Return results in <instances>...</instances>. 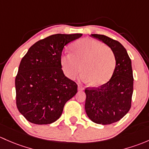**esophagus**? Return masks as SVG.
<instances>
[{"instance_id": "obj_1", "label": "esophagus", "mask_w": 149, "mask_h": 149, "mask_svg": "<svg viewBox=\"0 0 149 149\" xmlns=\"http://www.w3.org/2000/svg\"><path fill=\"white\" fill-rule=\"evenodd\" d=\"M78 90H83L84 87H82V86L81 85H78Z\"/></svg>"}]
</instances>
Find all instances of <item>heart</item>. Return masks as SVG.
Wrapping results in <instances>:
<instances>
[{"label": "heart", "instance_id": "1", "mask_svg": "<svg viewBox=\"0 0 149 149\" xmlns=\"http://www.w3.org/2000/svg\"><path fill=\"white\" fill-rule=\"evenodd\" d=\"M71 53L61 56L64 74L74 78L82 70L81 79L93 86L106 83L111 77L116 66L113 50L94 39H82L72 46Z\"/></svg>", "mask_w": 149, "mask_h": 149}]
</instances>
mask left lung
Wrapping results in <instances>:
<instances>
[{
  "label": "left lung",
  "mask_w": 149,
  "mask_h": 149,
  "mask_svg": "<svg viewBox=\"0 0 149 149\" xmlns=\"http://www.w3.org/2000/svg\"><path fill=\"white\" fill-rule=\"evenodd\" d=\"M92 36L113 50L116 64L107 83L85 89V111L95 123L108 125L120 120L131 109L133 91L131 60L126 49L118 41L105 35L92 34Z\"/></svg>",
  "instance_id": "8db88e82"
}]
</instances>
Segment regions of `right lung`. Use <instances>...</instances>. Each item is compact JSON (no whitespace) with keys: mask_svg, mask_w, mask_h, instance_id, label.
<instances>
[{"mask_svg":"<svg viewBox=\"0 0 149 149\" xmlns=\"http://www.w3.org/2000/svg\"><path fill=\"white\" fill-rule=\"evenodd\" d=\"M82 36L51 35L35 43L22 58L15 79L16 106L29 122L54 123L76 95L77 85L64 75L61 56L64 46Z\"/></svg>","mask_w":149,"mask_h":149,"instance_id":"obj_1","label":"right lung"}]
</instances>
